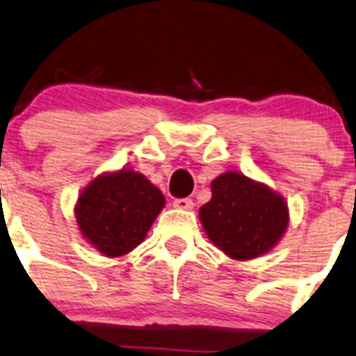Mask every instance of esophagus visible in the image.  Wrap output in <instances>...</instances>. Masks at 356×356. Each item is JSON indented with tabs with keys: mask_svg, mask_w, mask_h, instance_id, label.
Segmentation results:
<instances>
[{
	"mask_svg": "<svg viewBox=\"0 0 356 356\" xmlns=\"http://www.w3.org/2000/svg\"><path fill=\"white\" fill-rule=\"evenodd\" d=\"M175 209H182V211H191L193 209V200L191 198H177L174 200Z\"/></svg>",
	"mask_w": 356,
	"mask_h": 356,
	"instance_id": "1",
	"label": "esophagus"
}]
</instances>
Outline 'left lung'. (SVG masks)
Instances as JSON below:
<instances>
[{
  "instance_id": "8db88e82",
  "label": "left lung",
  "mask_w": 356,
  "mask_h": 356,
  "mask_svg": "<svg viewBox=\"0 0 356 356\" xmlns=\"http://www.w3.org/2000/svg\"><path fill=\"white\" fill-rule=\"evenodd\" d=\"M202 205V227L212 244L234 260H253L275 248L290 223L284 198L242 172H225L211 182Z\"/></svg>"
}]
</instances>
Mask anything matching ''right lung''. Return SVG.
Here are the masks:
<instances>
[{"label":"right lung","instance_id":"right-lung-1","mask_svg":"<svg viewBox=\"0 0 356 356\" xmlns=\"http://www.w3.org/2000/svg\"><path fill=\"white\" fill-rule=\"evenodd\" d=\"M163 207L165 197L145 175L121 168L99 174L82 189L75 219L92 248L118 258L142 244Z\"/></svg>","mask_w":356,"mask_h":356}]
</instances>
